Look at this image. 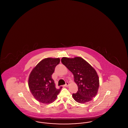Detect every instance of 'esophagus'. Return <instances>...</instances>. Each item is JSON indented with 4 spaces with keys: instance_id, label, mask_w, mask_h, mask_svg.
I'll return each mask as SVG.
<instances>
[{
    "instance_id": "obj_1",
    "label": "esophagus",
    "mask_w": 128,
    "mask_h": 128,
    "mask_svg": "<svg viewBox=\"0 0 128 128\" xmlns=\"http://www.w3.org/2000/svg\"><path fill=\"white\" fill-rule=\"evenodd\" d=\"M68 84H69L68 82H66V84L64 85V86H65V87H68Z\"/></svg>"
}]
</instances>
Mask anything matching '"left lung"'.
Segmentation results:
<instances>
[{"instance_id":"8db88e82","label":"left lung","mask_w":128,"mask_h":128,"mask_svg":"<svg viewBox=\"0 0 128 128\" xmlns=\"http://www.w3.org/2000/svg\"><path fill=\"white\" fill-rule=\"evenodd\" d=\"M61 62L72 73L74 80L78 91L73 94V99L79 103H85L92 100L98 93L99 80L96 70L80 57H63Z\"/></svg>"}]
</instances>
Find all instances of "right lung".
I'll list each match as a JSON object with an SVG mask.
<instances>
[{
	"label": "right lung",
	"instance_id": "right-lung-1",
	"mask_svg": "<svg viewBox=\"0 0 128 128\" xmlns=\"http://www.w3.org/2000/svg\"><path fill=\"white\" fill-rule=\"evenodd\" d=\"M60 62L59 58H46L40 61L31 72L28 85L32 96L39 102L52 103L56 99L62 87L56 89L52 75Z\"/></svg>",
	"mask_w": 128,
	"mask_h": 128
}]
</instances>
